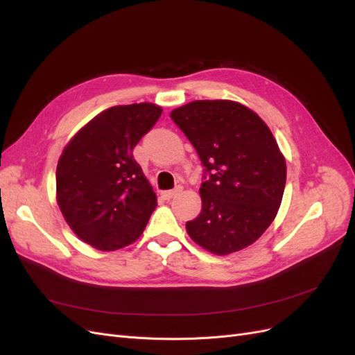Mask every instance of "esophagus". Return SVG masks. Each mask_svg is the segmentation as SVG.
Listing matches in <instances>:
<instances>
[{
    "instance_id": "34e87169",
    "label": "esophagus",
    "mask_w": 355,
    "mask_h": 355,
    "mask_svg": "<svg viewBox=\"0 0 355 355\" xmlns=\"http://www.w3.org/2000/svg\"><path fill=\"white\" fill-rule=\"evenodd\" d=\"M180 187H178L176 189H170V191H163V192H161V196H163V198L164 200H170V198H173L176 194H178V192H180Z\"/></svg>"
}]
</instances>
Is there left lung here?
Masks as SVG:
<instances>
[{
	"instance_id": "left-lung-1",
	"label": "left lung",
	"mask_w": 355,
	"mask_h": 355,
	"mask_svg": "<svg viewBox=\"0 0 355 355\" xmlns=\"http://www.w3.org/2000/svg\"><path fill=\"white\" fill-rule=\"evenodd\" d=\"M204 167L201 213L189 237L214 254L254 243L274 220L286 187V161L268 125L232 101H196L171 111Z\"/></svg>"
}]
</instances>
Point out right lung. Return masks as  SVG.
<instances>
[{"instance_id": "obj_1", "label": "right lung", "mask_w": 355, "mask_h": 355, "mask_svg": "<svg viewBox=\"0 0 355 355\" xmlns=\"http://www.w3.org/2000/svg\"><path fill=\"white\" fill-rule=\"evenodd\" d=\"M163 110L153 103L112 106L96 115L63 149L58 204L71 230L96 249L132 244L157 207V196L133 149Z\"/></svg>"}]
</instances>
